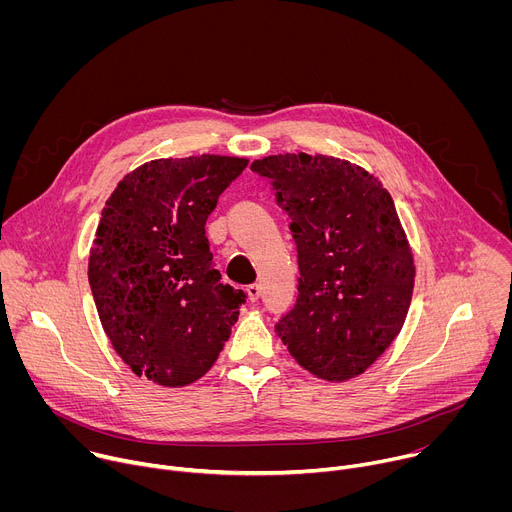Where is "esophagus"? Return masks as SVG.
Segmentation results:
<instances>
[{
  "instance_id": "esophagus-1",
  "label": "esophagus",
  "mask_w": 512,
  "mask_h": 512,
  "mask_svg": "<svg viewBox=\"0 0 512 512\" xmlns=\"http://www.w3.org/2000/svg\"><path fill=\"white\" fill-rule=\"evenodd\" d=\"M247 296H249V300L251 302H257L259 300V296H261V287L257 285V283H251V285H247Z\"/></svg>"
}]
</instances>
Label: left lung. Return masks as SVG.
<instances>
[{
  "mask_svg": "<svg viewBox=\"0 0 512 512\" xmlns=\"http://www.w3.org/2000/svg\"><path fill=\"white\" fill-rule=\"evenodd\" d=\"M251 170L269 178L298 247V302L275 332L320 379L364 373L399 334L413 294V255L389 192L332 156H269Z\"/></svg>",
  "mask_w": 512,
  "mask_h": 512,
  "instance_id": "8db88e82",
  "label": "left lung"
}]
</instances>
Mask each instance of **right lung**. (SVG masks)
I'll use <instances>...</instances> for the list:
<instances>
[{
    "instance_id": "1",
    "label": "right lung",
    "mask_w": 512,
    "mask_h": 512,
    "mask_svg": "<svg viewBox=\"0 0 512 512\" xmlns=\"http://www.w3.org/2000/svg\"><path fill=\"white\" fill-rule=\"evenodd\" d=\"M247 164L208 154L154 160L105 202L89 283L113 348L137 377L190 385L229 340L247 294L221 281L204 225Z\"/></svg>"
}]
</instances>
